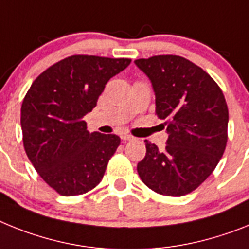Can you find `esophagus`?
<instances>
[{
  "instance_id": "esophagus-1",
  "label": "esophagus",
  "mask_w": 249,
  "mask_h": 249,
  "mask_svg": "<svg viewBox=\"0 0 249 249\" xmlns=\"http://www.w3.org/2000/svg\"><path fill=\"white\" fill-rule=\"evenodd\" d=\"M134 138L131 137V135H127V134H124V135H122V140L124 142H130V140H133Z\"/></svg>"
}]
</instances>
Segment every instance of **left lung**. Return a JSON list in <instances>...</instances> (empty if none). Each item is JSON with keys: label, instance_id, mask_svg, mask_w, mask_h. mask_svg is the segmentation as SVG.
<instances>
[{"label": "left lung", "instance_id": "left-lung-1", "mask_svg": "<svg viewBox=\"0 0 249 249\" xmlns=\"http://www.w3.org/2000/svg\"><path fill=\"white\" fill-rule=\"evenodd\" d=\"M150 80L155 112L166 119L163 151L145 140L146 154L138 173L157 193L181 196L212 174L227 145L228 107L214 80L189 60L159 55L135 60Z\"/></svg>", "mask_w": 249, "mask_h": 249}]
</instances>
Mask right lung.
<instances>
[{
    "label": "right lung",
    "mask_w": 249,
    "mask_h": 249,
    "mask_svg": "<svg viewBox=\"0 0 249 249\" xmlns=\"http://www.w3.org/2000/svg\"><path fill=\"white\" fill-rule=\"evenodd\" d=\"M130 59L73 55L32 83L21 107L23 146L38 176L61 196H79L101 181L118 149L115 134L89 133L84 116L107 83Z\"/></svg>",
    "instance_id": "right-lung-1"
}]
</instances>
